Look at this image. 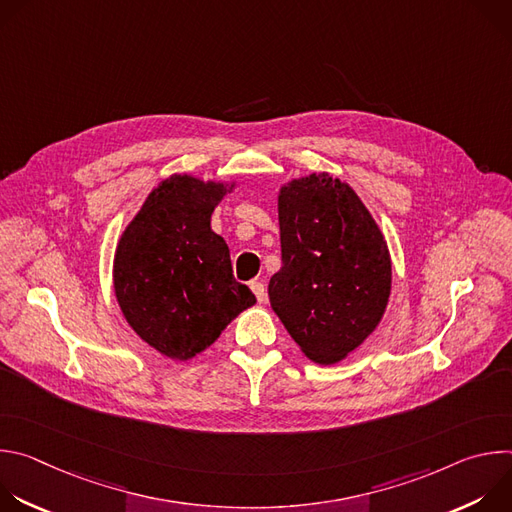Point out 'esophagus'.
<instances>
[{
	"instance_id": "obj_1",
	"label": "esophagus",
	"mask_w": 512,
	"mask_h": 512,
	"mask_svg": "<svg viewBox=\"0 0 512 512\" xmlns=\"http://www.w3.org/2000/svg\"><path fill=\"white\" fill-rule=\"evenodd\" d=\"M251 289H253V294H255L257 302H259V304H265V300H267L265 285H263L261 281H251Z\"/></svg>"
}]
</instances>
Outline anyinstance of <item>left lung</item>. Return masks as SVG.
<instances>
[{"label": "left lung", "instance_id": "1", "mask_svg": "<svg viewBox=\"0 0 512 512\" xmlns=\"http://www.w3.org/2000/svg\"><path fill=\"white\" fill-rule=\"evenodd\" d=\"M281 269L269 302L289 336L318 364H334L379 326L391 294V257L356 192L330 174L279 190Z\"/></svg>", "mask_w": 512, "mask_h": 512}]
</instances>
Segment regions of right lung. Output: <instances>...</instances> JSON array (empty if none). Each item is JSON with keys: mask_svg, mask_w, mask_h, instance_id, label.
<instances>
[{"mask_svg": "<svg viewBox=\"0 0 512 512\" xmlns=\"http://www.w3.org/2000/svg\"><path fill=\"white\" fill-rule=\"evenodd\" d=\"M233 188L174 174L150 192L119 239V308L143 342L172 360L200 354L257 302L233 277L225 239L210 229L214 206Z\"/></svg>", "mask_w": 512, "mask_h": 512, "instance_id": "1", "label": "right lung"}]
</instances>
